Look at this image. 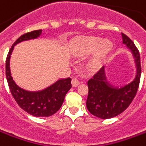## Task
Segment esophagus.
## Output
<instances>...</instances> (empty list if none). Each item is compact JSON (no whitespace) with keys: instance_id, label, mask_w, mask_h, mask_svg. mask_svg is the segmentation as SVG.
I'll return each instance as SVG.
<instances>
[{"instance_id":"34e87169","label":"esophagus","mask_w":146,"mask_h":146,"mask_svg":"<svg viewBox=\"0 0 146 146\" xmlns=\"http://www.w3.org/2000/svg\"><path fill=\"white\" fill-rule=\"evenodd\" d=\"M79 84H80V82H79V81L77 80V78H73V80H72V86H73V87H77V86H78Z\"/></svg>"}]
</instances>
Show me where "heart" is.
<instances>
[{
    "label": "heart",
    "instance_id": "b5f03b06",
    "mask_svg": "<svg viewBox=\"0 0 146 146\" xmlns=\"http://www.w3.org/2000/svg\"><path fill=\"white\" fill-rule=\"evenodd\" d=\"M113 48V44L110 40H102L101 37L86 36L81 37L73 44V52L78 56H88L86 67L90 70H98L102 67L109 53Z\"/></svg>",
    "mask_w": 146,
    "mask_h": 146
}]
</instances>
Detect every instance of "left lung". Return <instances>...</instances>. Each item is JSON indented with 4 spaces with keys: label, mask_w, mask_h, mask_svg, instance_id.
I'll return each mask as SVG.
<instances>
[{
    "label": "left lung",
    "mask_w": 146,
    "mask_h": 146,
    "mask_svg": "<svg viewBox=\"0 0 146 146\" xmlns=\"http://www.w3.org/2000/svg\"><path fill=\"white\" fill-rule=\"evenodd\" d=\"M122 43L131 52L134 58L136 76L130 83L117 86L113 85L106 73V66L95 74L88 81L89 94L86 101V107L90 113L102 119L114 117L130 105L138 89L141 77L140 54L134 43L124 33H121Z\"/></svg>",
    "instance_id": "1"
}]
</instances>
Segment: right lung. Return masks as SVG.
<instances>
[{
  "label": "right lung",
  "instance_id": "right-lung-1",
  "mask_svg": "<svg viewBox=\"0 0 146 146\" xmlns=\"http://www.w3.org/2000/svg\"><path fill=\"white\" fill-rule=\"evenodd\" d=\"M41 34L42 29H39L21 36L12 45L5 65L8 85L15 101L23 110L36 117H46L56 113L62 106L66 94L72 87L70 77L60 78L51 86L38 91L24 90L16 84L10 71V58L14 46L22 41L36 39Z\"/></svg>",
  "mask_w": 146,
  "mask_h": 146
}]
</instances>
